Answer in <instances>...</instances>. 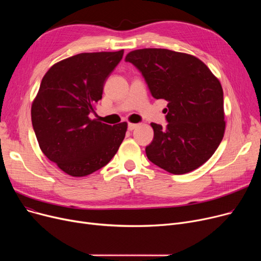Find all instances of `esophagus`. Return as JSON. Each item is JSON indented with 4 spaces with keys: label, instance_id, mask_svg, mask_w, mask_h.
<instances>
[{
    "label": "esophagus",
    "instance_id": "esophagus-1",
    "mask_svg": "<svg viewBox=\"0 0 261 261\" xmlns=\"http://www.w3.org/2000/svg\"><path fill=\"white\" fill-rule=\"evenodd\" d=\"M136 127H138V123H128V130L129 131H132V130H134Z\"/></svg>",
    "mask_w": 261,
    "mask_h": 261
}]
</instances>
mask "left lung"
<instances>
[{
    "instance_id": "8db88e82",
    "label": "left lung",
    "mask_w": 261,
    "mask_h": 261,
    "mask_svg": "<svg viewBox=\"0 0 261 261\" xmlns=\"http://www.w3.org/2000/svg\"><path fill=\"white\" fill-rule=\"evenodd\" d=\"M142 73L155 99L168 101L166 127L152 122L150 162L170 173L193 171L220 145L225 129L223 90L200 59L165 48L130 51L125 59Z\"/></svg>"
}]
</instances>
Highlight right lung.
<instances>
[{
	"label": "right lung",
	"instance_id": "obj_1",
	"mask_svg": "<svg viewBox=\"0 0 261 261\" xmlns=\"http://www.w3.org/2000/svg\"><path fill=\"white\" fill-rule=\"evenodd\" d=\"M122 55V49L78 54L54 64L41 81L33 128L44 155L72 176L106 166L125 139L127 122L110 126L90 118Z\"/></svg>",
	"mask_w": 261,
	"mask_h": 261
}]
</instances>
